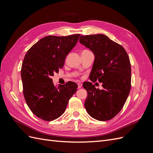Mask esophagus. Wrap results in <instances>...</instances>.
<instances>
[{
    "instance_id": "esophagus-1",
    "label": "esophagus",
    "mask_w": 153,
    "mask_h": 153,
    "mask_svg": "<svg viewBox=\"0 0 153 153\" xmlns=\"http://www.w3.org/2000/svg\"><path fill=\"white\" fill-rule=\"evenodd\" d=\"M82 84H81V83H78V89H80V88H81L82 87Z\"/></svg>"
}]
</instances>
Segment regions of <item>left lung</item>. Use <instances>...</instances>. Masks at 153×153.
<instances>
[{
  "label": "left lung",
  "mask_w": 153,
  "mask_h": 153,
  "mask_svg": "<svg viewBox=\"0 0 153 153\" xmlns=\"http://www.w3.org/2000/svg\"><path fill=\"white\" fill-rule=\"evenodd\" d=\"M80 43L95 55L89 78L102 82V90L91 82L83 87L87 91L85 108L92 117L101 121H108L123 107L131 89V63L126 51L121 45L104 34L81 36Z\"/></svg>",
  "instance_id": "8db88e82"
}]
</instances>
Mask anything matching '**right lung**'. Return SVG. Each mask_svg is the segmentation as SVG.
Instances as JSON below:
<instances>
[{
  "label": "right lung",
  "mask_w": 153,
  "mask_h": 153,
  "mask_svg": "<svg viewBox=\"0 0 153 153\" xmlns=\"http://www.w3.org/2000/svg\"><path fill=\"white\" fill-rule=\"evenodd\" d=\"M80 36H46L25 55L21 69L23 93L32 112L44 121H53L62 115L77 90L73 82L55 86L51 77L63 67Z\"/></svg>",
  "instance_id": "right-lung-1"
}]
</instances>
